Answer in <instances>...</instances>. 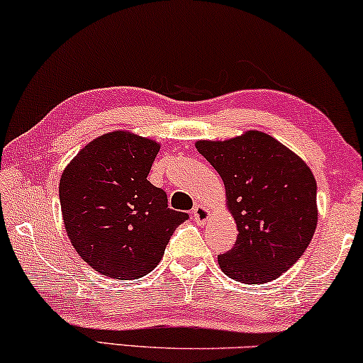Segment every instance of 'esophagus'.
Returning a JSON list of instances; mask_svg holds the SVG:
<instances>
[{"label": "esophagus", "mask_w": 363, "mask_h": 363, "mask_svg": "<svg viewBox=\"0 0 363 363\" xmlns=\"http://www.w3.org/2000/svg\"><path fill=\"white\" fill-rule=\"evenodd\" d=\"M192 216L199 224H205L210 220V211H208V208H205V206H202V205H195Z\"/></svg>", "instance_id": "esophagus-1"}]
</instances>
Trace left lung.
<instances>
[{
  "mask_svg": "<svg viewBox=\"0 0 363 363\" xmlns=\"http://www.w3.org/2000/svg\"><path fill=\"white\" fill-rule=\"evenodd\" d=\"M218 171L238 224V240L218 255L224 274L244 284L269 283L286 273L313 238L316 182L294 152L260 130L229 140H199Z\"/></svg>",
  "mask_w": 363,
  "mask_h": 363,
  "instance_id": "left-lung-1",
  "label": "left lung"
}]
</instances>
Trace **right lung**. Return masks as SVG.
I'll return each instance as SVG.
<instances>
[{"instance_id": "right-lung-1", "label": "right lung", "mask_w": 363, "mask_h": 363, "mask_svg": "<svg viewBox=\"0 0 363 363\" xmlns=\"http://www.w3.org/2000/svg\"><path fill=\"white\" fill-rule=\"evenodd\" d=\"M158 152L155 140L116 130L87 143L62 171L66 233L82 260L108 278L150 273L189 218L168 208L166 192L147 181Z\"/></svg>"}]
</instances>
